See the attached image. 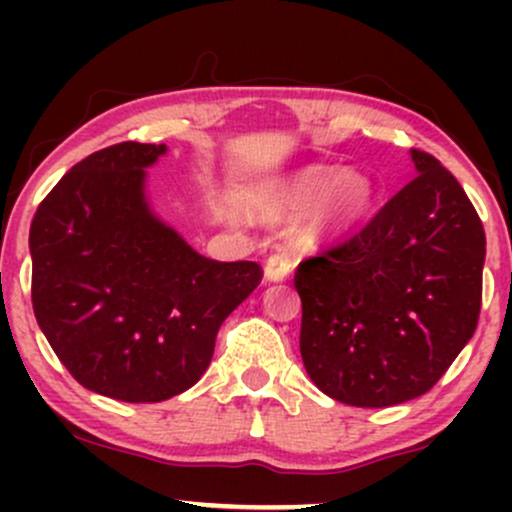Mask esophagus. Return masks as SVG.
Here are the masks:
<instances>
[{"mask_svg":"<svg viewBox=\"0 0 512 512\" xmlns=\"http://www.w3.org/2000/svg\"><path fill=\"white\" fill-rule=\"evenodd\" d=\"M293 269V257L286 250H276L274 255H269L267 264H264V276L269 281H284Z\"/></svg>","mask_w":512,"mask_h":512,"instance_id":"34e87169","label":"esophagus"}]
</instances>
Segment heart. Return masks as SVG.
<instances>
[{"mask_svg": "<svg viewBox=\"0 0 512 512\" xmlns=\"http://www.w3.org/2000/svg\"><path fill=\"white\" fill-rule=\"evenodd\" d=\"M272 211H298L308 207L303 236L308 240L332 236L351 228L368 214L373 185L361 173H337L330 166H308L269 192Z\"/></svg>", "mask_w": 512, "mask_h": 512, "instance_id": "1", "label": "heart"}]
</instances>
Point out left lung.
I'll return each mask as SVG.
<instances>
[{
  "mask_svg": "<svg viewBox=\"0 0 512 512\" xmlns=\"http://www.w3.org/2000/svg\"><path fill=\"white\" fill-rule=\"evenodd\" d=\"M411 161L414 180L293 276L303 366L351 407L426 395L479 322L486 236L477 209L438 158L411 149Z\"/></svg>",
  "mask_w": 512,
  "mask_h": 512,
  "instance_id": "left-lung-1",
  "label": "left lung"
}]
</instances>
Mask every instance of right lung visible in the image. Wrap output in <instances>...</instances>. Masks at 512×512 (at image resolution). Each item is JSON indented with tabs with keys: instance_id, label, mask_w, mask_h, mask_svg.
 <instances>
[{
	"instance_id": "obj_1",
	"label": "right lung",
	"mask_w": 512,
	"mask_h": 512,
	"mask_svg": "<svg viewBox=\"0 0 512 512\" xmlns=\"http://www.w3.org/2000/svg\"><path fill=\"white\" fill-rule=\"evenodd\" d=\"M161 154L122 142L76 163L28 238L40 330L76 383L120 402L190 390L221 322L262 281L257 262L209 260L151 214L144 168Z\"/></svg>"
}]
</instances>
